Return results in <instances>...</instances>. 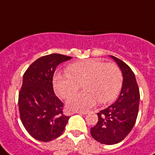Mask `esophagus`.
<instances>
[{"label": "esophagus", "mask_w": 155, "mask_h": 155, "mask_svg": "<svg viewBox=\"0 0 155 155\" xmlns=\"http://www.w3.org/2000/svg\"><path fill=\"white\" fill-rule=\"evenodd\" d=\"M75 113H80V114H84V115H85V114H87V111H82V110H80V111H75Z\"/></svg>", "instance_id": "34e87169"}]
</instances>
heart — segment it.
<instances>
[{
  "instance_id": "b5f03b06",
  "label": "heart",
  "mask_w": 155,
  "mask_h": 155,
  "mask_svg": "<svg viewBox=\"0 0 155 155\" xmlns=\"http://www.w3.org/2000/svg\"><path fill=\"white\" fill-rule=\"evenodd\" d=\"M68 74L54 77V89L58 96L67 99L80 89L67 102L69 109H87L98 102L104 104L115 99L122 85V73L117 64L90 58L77 62L67 68Z\"/></svg>"
}]
</instances>
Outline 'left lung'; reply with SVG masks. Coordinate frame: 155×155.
<instances>
[{
  "mask_svg": "<svg viewBox=\"0 0 155 155\" xmlns=\"http://www.w3.org/2000/svg\"><path fill=\"white\" fill-rule=\"evenodd\" d=\"M120 68L123 76L118 99L97 113L98 121L91 128V135L101 144L113 145L121 142L132 130L137 120L140 92L134 73L119 58L111 55Z\"/></svg>",
  "mask_w": 155,
  "mask_h": 155,
  "instance_id": "obj_1",
  "label": "left lung"
}]
</instances>
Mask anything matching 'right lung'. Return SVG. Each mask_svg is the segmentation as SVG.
Returning a JSON list of instances; mask_svg holds the SVG:
<instances>
[{
	"label": "right lung",
	"instance_id": "1",
	"mask_svg": "<svg viewBox=\"0 0 155 155\" xmlns=\"http://www.w3.org/2000/svg\"><path fill=\"white\" fill-rule=\"evenodd\" d=\"M71 57L51 54L35 60L25 71L18 96L19 113L24 127L40 142L58 137L70 117L63 113V104L53 89L56 67Z\"/></svg>",
	"mask_w": 155,
	"mask_h": 155
}]
</instances>
